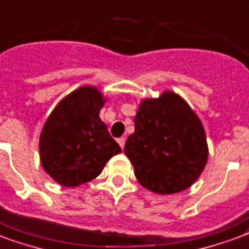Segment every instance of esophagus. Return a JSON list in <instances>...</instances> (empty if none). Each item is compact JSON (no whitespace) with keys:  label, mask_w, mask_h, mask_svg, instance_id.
Wrapping results in <instances>:
<instances>
[{"label":"esophagus","mask_w":249,"mask_h":249,"mask_svg":"<svg viewBox=\"0 0 249 249\" xmlns=\"http://www.w3.org/2000/svg\"><path fill=\"white\" fill-rule=\"evenodd\" d=\"M124 143H126V138H119V139H118V144L121 145V148H123V147H124Z\"/></svg>","instance_id":"obj_1"}]
</instances>
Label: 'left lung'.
<instances>
[{
    "mask_svg": "<svg viewBox=\"0 0 249 249\" xmlns=\"http://www.w3.org/2000/svg\"><path fill=\"white\" fill-rule=\"evenodd\" d=\"M135 132L124 144L140 185L158 194L182 192L196 182L207 161L199 118L180 96L164 91L144 100L135 115Z\"/></svg>",
    "mask_w": 249,
    "mask_h": 249,
    "instance_id": "obj_1",
    "label": "left lung"
}]
</instances>
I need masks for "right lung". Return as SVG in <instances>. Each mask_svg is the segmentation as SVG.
I'll return each instance as SVG.
<instances>
[{
  "mask_svg": "<svg viewBox=\"0 0 249 249\" xmlns=\"http://www.w3.org/2000/svg\"><path fill=\"white\" fill-rule=\"evenodd\" d=\"M105 100L96 88L82 87L56 106L43 127L39 151L44 171L63 186L96 178L122 152L100 119Z\"/></svg>",
  "mask_w": 249,
  "mask_h": 249,
  "instance_id": "1",
  "label": "right lung"
}]
</instances>
